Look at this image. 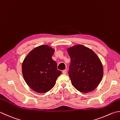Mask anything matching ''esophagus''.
I'll return each instance as SVG.
<instances>
[{"instance_id":"obj_1","label":"esophagus","mask_w":120,"mask_h":120,"mask_svg":"<svg viewBox=\"0 0 120 120\" xmlns=\"http://www.w3.org/2000/svg\"><path fill=\"white\" fill-rule=\"evenodd\" d=\"M63 74H67V70L65 69V70H64V71H63Z\"/></svg>"}]
</instances>
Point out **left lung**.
<instances>
[{
  "label": "left lung",
  "mask_w": 120,
  "mask_h": 120,
  "mask_svg": "<svg viewBox=\"0 0 120 120\" xmlns=\"http://www.w3.org/2000/svg\"><path fill=\"white\" fill-rule=\"evenodd\" d=\"M71 59L69 76L72 85L83 93L92 91L102 79L103 68L91 49L77 44L67 49Z\"/></svg>",
  "instance_id": "1"
}]
</instances>
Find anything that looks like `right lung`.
Returning a JSON list of instances; mask_svg holds the SVG:
<instances>
[{
	"label": "right lung",
	"instance_id": "1",
	"mask_svg": "<svg viewBox=\"0 0 120 120\" xmlns=\"http://www.w3.org/2000/svg\"><path fill=\"white\" fill-rule=\"evenodd\" d=\"M55 49L47 45L34 48L22 62V73L29 87L38 93H46L56 83L62 71L52 56Z\"/></svg>",
	"mask_w": 120,
	"mask_h": 120
}]
</instances>
